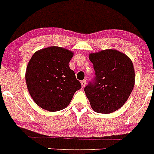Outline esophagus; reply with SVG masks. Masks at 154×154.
I'll use <instances>...</instances> for the list:
<instances>
[{"instance_id": "esophagus-1", "label": "esophagus", "mask_w": 154, "mask_h": 154, "mask_svg": "<svg viewBox=\"0 0 154 154\" xmlns=\"http://www.w3.org/2000/svg\"><path fill=\"white\" fill-rule=\"evenodd\" d=\"M81 85H82V88H84L85 86L86 85V80H85V79H84V80H82V82H81Z\"/></svg>"}]
</instances>
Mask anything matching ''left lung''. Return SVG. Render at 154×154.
I'll use <instances>...</instances> for the list:
<instances>
[{"label": "left lung", "instance_id": "8db88e82", "mask_svg": "<svg viewBox=\"0 0 154 154\" xmlns=\"http://www.w3.org/2000/svg\"><path fill=\"white\" fill-rule=\"evenodd\" d=\"M95 77L84 88L92 109L110 114L121 108L135 85L132 61L119 51L107 49L89 55Z\"/></svg>", "mask_w": 154, "mask_h": 154}]
</instances>
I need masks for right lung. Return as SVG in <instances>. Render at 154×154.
I'll list each match as a JSON object with an SVG mask.
<instances>
[{
  "label": "right lung",
  "instance_id": "obj_1",
  "mask_svg": "<svg viewBox=\"0 0 154 154\" xmlns=\"http://www.w3.org/2000/svg\"><path fill=\"white\" fill-rule=\"evenodd\" d=\"M73 55L67 49L51 46L32 56L26 69V83L32 98L40 108L62 110L82 87L69 66Z\"/></svg>",
  "mask_w": 154,
  "mask_h": 154
}]
</instances>
